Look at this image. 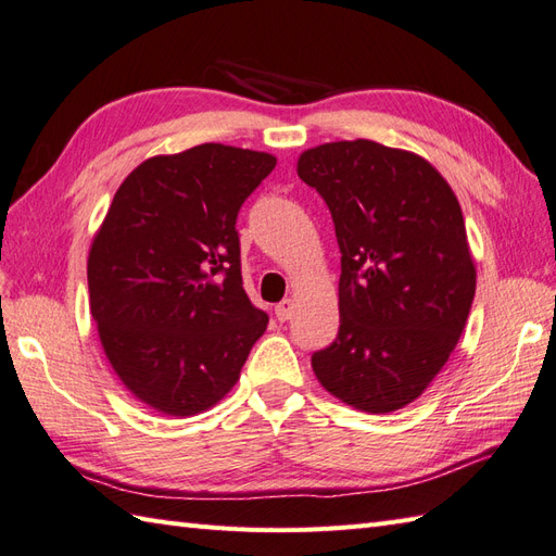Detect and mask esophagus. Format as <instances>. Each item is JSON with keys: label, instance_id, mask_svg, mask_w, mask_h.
<instances>
[{"label": "esophagus", "instance_id": "obj_1", "mask_svg": "<svg viewBox=\"0 0 556 556\" xmlns=\"http://www.w3.org/2000/svg\"><path fill=\"white\" fill-rule=\"evenodd\" d=\"M292 314H294V302H292V300H282L280 304H276V318H278L280 323L290 320Z\"/></svg>", "mask_w": 556, "mask_h": 556}]
</instances>
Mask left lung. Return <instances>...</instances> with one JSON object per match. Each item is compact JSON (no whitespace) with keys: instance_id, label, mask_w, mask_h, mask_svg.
I'll return each mask as SVG.
<instances>
[{"instance_id":"8db88e82","label":"left lung","mask_w":556,"mask_h":556,"mask_svg":"<svg viewBox=\"0 0 556 556\" xmlns=\"http://www.w3.org/2000/svg\"><path fill=\"white\" fill-rule=\"evenodd\" d=\"M296 174L342 252L340 332L314 372L351 408L401 410L451 358L477 292L459 202L425 157L368 139L308 148Z\"/></svg>"}]
</instances>
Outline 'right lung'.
<instances>
[{
    "label": "right lung",
    "mask_w": 556,
    "mask_h": 556,
    "mask_svg": "<svg viewBox=\"0 0 556 556\" xmlns=\"http://www.w3.org/2000/svg\"><path fill=\"white\" fill-rule=\"evenodd\" d=\"M274 167L268 153L202 143L148 157L119 184L89 250V306L105 358L148 408H212L264 334L236 219Z\"/></svg>",
    "instance_id": "right-lung-1"
}]
</instances>
